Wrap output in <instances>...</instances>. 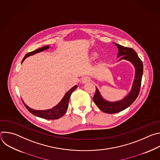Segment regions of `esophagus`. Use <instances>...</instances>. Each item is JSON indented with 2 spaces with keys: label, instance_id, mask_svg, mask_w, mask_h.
Masks as SVG:
<instances>
[{
  "label": "esophagus",
  "instance_id": "obj_1",
  "mask_svg": "<svg viewBox=\"0 0 160 160\" xmlns=\"http://www.w3.org/2000/svg\"><path fill=\"white\" fill-rule=\"evenodd\" d=\"M90 78L89 77H87V76L83 77L82 78V82L83 83H85L88 82H90Z\"/></svg>",
  "mask_w": 160,
  "mask_h": 160
}]
</instances>
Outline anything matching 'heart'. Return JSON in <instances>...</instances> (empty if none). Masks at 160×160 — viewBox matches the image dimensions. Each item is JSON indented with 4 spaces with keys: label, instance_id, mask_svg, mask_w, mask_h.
<instances>
[{
    "label": "heart",
    "instance_id": "1",
    "mask_svg": "<svg viewBox=\"0 0 160 160\" xmlns=\"http://www.w3.org/2000/svg\"><path fill=\"white\" fill-rule=\"evenodd\" d=\"M96 53H94V54H93V57H94V58H95V57H96Z\"/></svg>",
    "mask_w": 160,
    "mask_h": 160
}]
</instances>
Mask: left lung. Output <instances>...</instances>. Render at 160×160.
I'll return each mask as SVG.
<instances>
[{
    "instance_id": "8db88e82",
    "label": "left lung",
    "mask_w": 160,
    "mask_h": 160,
    "mask_svg": "<svg viewBox=\"0 0 160 160\" xmlns=\"http://www.w3.org/2000/svg\"><path fill=\"white\" fill-rule=\"evenodd\" d=\"M114 43L118 48L117 58L120 57L119 61L125 59L131 62L135 68V75L130 93L124 99L118 101L109 102L104 100L101 96L98 88L96 87V90L93 97V101L102 111L109 114L117 113L122 111L129 107L135 101L140 92L143 74V64L136 52L132 48L122 46V45L116 43Z\"/></svg>"
}]
</instances>
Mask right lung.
<instances>
[{
	"label": "right lung",
	"instance_id": "obj_1",
	"mask_svg": "<svg viewBox=\"0 0 160 160\" xmlns=\"http://www.w3.org/2000/svg\"><path fill=\"white\" fill-rule=\"evenodd\" d=\"M49 48V45H45V46L41 48L40 49H36L34 51L28 52V54H27L25 55L24 58L22 59L21 63L24 61V60L27 57L33 55L36 53L42 52L43 51L46 50ZM77 88V85L73 87L69 91H68V92L65 94L64 98L59 102V104H58L56 106H54L52 109H49L48 110H41L40 111V110L33 109L29 108L23 101H22V102H23L26 108L35 116L42 118L47 119V120H56V119H59L61 117H62L66 113V112L68 109V103H69V100H70V96H71L72 92Z\"/></svg>",
	"mask_w": 160,
	"mask_h": 160
}]
</instances>
